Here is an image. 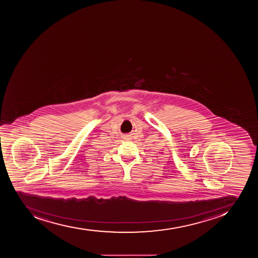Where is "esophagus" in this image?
<instances>
[{
  "label": "esophagus",
  "instance_id": "34e87169",
  "mask_svg": "<svg viewBox=\"0 0 258 258\" xmlns=\"http://www.w3.org/2000/svg\"><path fill=\"white\" fill-rule=\"evenodd\" d=\"M126 139H128V136H126Z\"/></svg>",
  "mask_w": 258,
  "mask_h": 258
}]
</instances>
